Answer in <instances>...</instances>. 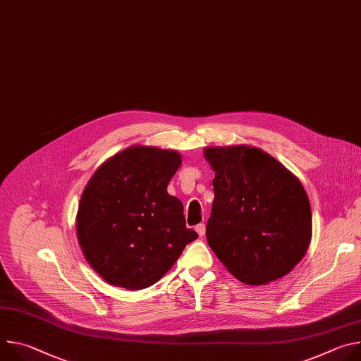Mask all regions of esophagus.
Returning <instances> with one entry per match:
<instances>
[{
	"instance_id": "34e87169",
	"label": "esophagus",
	"mask_w": 361,
	"mask_h": 361,
	"mask_svg": "<svg viewBox=\"0 0 361 361\" xmlns=\"http://www.w3.org/2000/svg\"><path fill=\"white\" fill-rule=\"evenodd\" d=\"M195 231L198 233V235L200 237H202L204 234H205V226L201 223V224H198V226H195Z\"/></svg>"
}]
</instances>
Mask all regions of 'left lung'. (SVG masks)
Returning <instances> with one entry per match:
<instances>
[{
    "instance_id": "8db88e82",
    "label": "left lung",
    "mask_w": 361,
    "mask_h": 361,
    "mask_svg": "<svg viewBox=\"0 0 361 361\" xmlns=\"http://www.w3.org/2000/svg\"><path fill=\"white\" fill-rule=\"evenodd\" d=\"M216 177L207 243L248 286L287 276L312 241V209L301 181L262 148L205 147Z\"/></svg>"
}]
</instances>
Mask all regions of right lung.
Returning a JSON list of instances; mask_svg holds the SVG:
<instances>
[{
  "label": "right lung",
  "mask_w": 361,
  "mask_h": 361,
  "mask_svg": "<svg viewBox=\"0 0 361 361\" xmlns=\"http://www.w3.org/2000/svg\"><path fill=\"white\" fill-rule=\"evenodd\" d=\"M181 154L131 145L88 180L75 217L88 264L111 286L141 290L157 283L198 234L185 227L183 202L167 192Z\"/></svg>",
  "instance_id": "1"
}]
</instances>
